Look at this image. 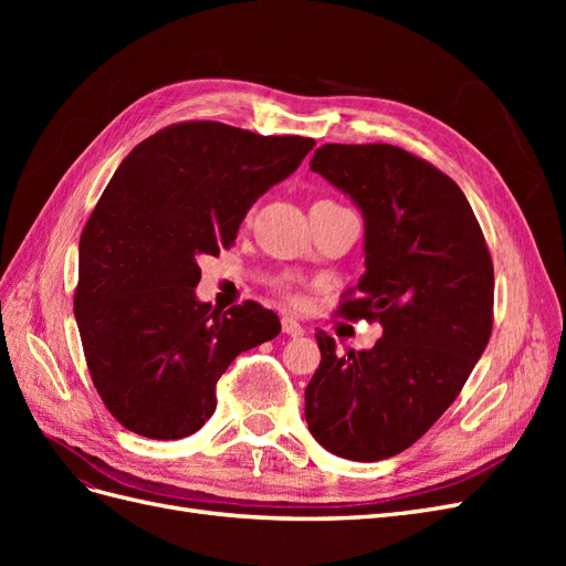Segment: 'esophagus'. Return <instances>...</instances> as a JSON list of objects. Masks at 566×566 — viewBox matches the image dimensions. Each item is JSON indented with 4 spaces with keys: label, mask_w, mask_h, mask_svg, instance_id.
Returning <instances> with one entry per match:
<instances>
[{
    "label": "esophagus",
    "mask_w": 566,
    "mask_h": 566,
    "mask_svg": "<svg viewBox=\"0 0 566 566\" xmlns=\"http://www.w3.org/2000/svg\"><path fill=\"white\" fill-rule=\"evenodd\" d=\"M281 328H283V333L290 335V337L304 335V325H302L297 318H293V316H283V318H281Z\"/></svg>",
    "instance_id": "obj_1"
}]
</instances>
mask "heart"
Here are the masks:
<instances>
[{"label": "heart", "instance_id": "obj_1", "mask_svg": "<svg viewBox=\"0 0 566 566\" xmlns=\"http://www.w3.org/2000/svg\"><path fill=\"white\" fill-rule=\"evenodd\" d=\"M276 287H279V293H281L285 300H290V302H300L297 290H295V285L290 283V281H281Z\"/></svg>", "mask_w": 566, "mask_h": 566}]
</instances>
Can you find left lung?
<instances>
[{"instance_id": "1", "label": "left lung", "mask_w": 566, "mask_h": 566, "mask_svg": "<svg viewBox=\"0 0 566 566\" xmlns=\"http://www.w3.org/2000/svg\"><path fill=\"white\" fill-rule=\"evenodd\" d=\"M312 169L347 193L366 224V273L339 314L378 321L373 349L339 354L316 333L321 364L304 389V418L325 451L385 460L441 418L493 325V264L460 186L389 144H325Z\"/></svg>"}]
</instances>
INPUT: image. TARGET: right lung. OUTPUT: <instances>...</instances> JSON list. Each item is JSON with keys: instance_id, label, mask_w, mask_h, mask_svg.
<instances>
[{"instance_id": "add662e5", "label": "right lung", "mask_w": 566, "mask_h": 566, "mask_svg": "<svg viewBox=\"0 0 566 566\" xmlns=\"http://www.w3.org/2000/svg\"><path fill=\"white\" fill-rule=\"evenodd\" d=\"M314 146L200 119L148 136L115 169L80 238L75 321L98 397L129 432H198L221 373L281 333L256 302H198V260L231 248L254 200Z\"/></svg>"}]
</instances>
